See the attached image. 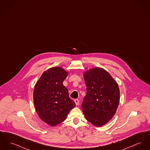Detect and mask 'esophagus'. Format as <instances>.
<instances>
[{
  "label": "esophagus",
  "instance_id": "obj_1",
  "mask_svg": "<svg viewBox=\"0 0 150 150\" xmlns=\"http://www.w3.org/2000/svg\"><path fill=\"white\" fill-rule=\"evenodd\" d=\"M74 101H75V104H76V105H79V100H78V99H75V100H74Z\"/></svg>",
  "mask_w": 150,
  "mask_h": 150
}]
</instances>
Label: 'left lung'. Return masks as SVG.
Here are the masks:
<instances>
[{"instance_id":"left-lung-1","label":"left lung","mask_w":150,"mask_h":150,"mask_svg":"<svg viewBox=\"0 0 150 150\" xmlns=\"http://www.w3.org/2000/svg\"><path fill=\"white\" fill-rule=\"evenodd\" d=\"M84 79L87 94L81 107L86 120L97 127L110 120L120 103V89L110 74L103 68L95 67L86 71Z\"/></svg>"}]
</instances>
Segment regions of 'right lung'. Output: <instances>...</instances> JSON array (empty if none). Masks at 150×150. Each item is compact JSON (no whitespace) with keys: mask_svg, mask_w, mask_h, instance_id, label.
<instances>
[{"mask_svg":"<svg viewBox=\"0 0 150 150\" xmlns=\"http://www.w3.org/2000/svg\"><path fill=\"white\" fill-rule=\"evenodd\" d=\"M68 75L60 67L50 68L43 72L34 88L35 111L42 121L51 126L63 122L75 107L67 88L63 85Z\"/></svg>","mask_w":150,"mask_h":150,"instance_id":"add662e5","label":"right lung"}]
</instances>
